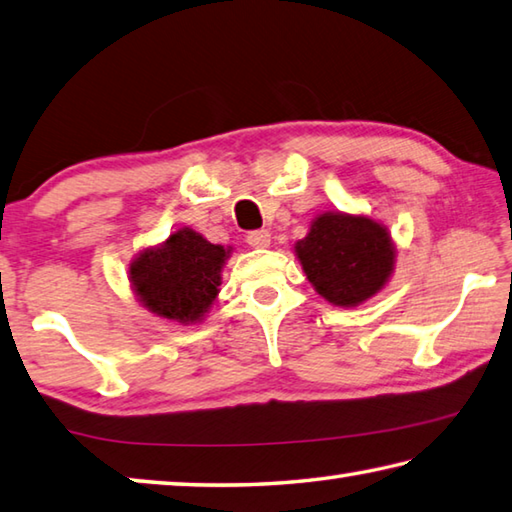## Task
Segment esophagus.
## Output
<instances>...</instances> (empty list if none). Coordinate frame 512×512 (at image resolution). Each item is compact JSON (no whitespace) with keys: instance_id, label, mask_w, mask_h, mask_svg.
Instances as JSON below:
<instances>
[{"instance_id":"esophagus-1","label":"esophagus","mask_w":512,"mask_h":512,"mask_svg":"<svg viewBox=\"0 0 512 512\" xmlns=\"http://www.w3.org/2000/svg\"><path fill=\"white\" fill-rule=\"evenodd\" d=\"M247 242H249V247H254V249H267V247H270V242H272V233L267 229L251 231L247 236Z\"/></svg>"}]
</instances>
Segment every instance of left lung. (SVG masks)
<instances>
[{
	"instance_id": "8db88e82",
	"label": "left lung",
	"mask_w": 512,
	"mask_h": 512,
	"mask_svg": "<svg viewBox=\"0 0 512 512\" xmlns=\"http://www.w3.org/2000/svg\"><path fill=\"white\" fill-rule=\"evenodd\" d=\"M396 254L387 224L364 213H319L306 238L294 242L312 288L339 308H357L382 292L396 270Z\"/></svg>"
}]
</instances>
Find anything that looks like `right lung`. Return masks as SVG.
Wrapping results in <instances>:
<instances>
[{
  "label": "right lung",
  "instance_id": "add662e5",
  "mask_svg": "<svg viewBox=\"0 0 512 512\" xmlns=\"http://www.w3.org/2000/svg\"><path fill=\"white\" fill-rule=\"evenodd\" d=\"M231 251L182 227L134 256L128 267L130 288L152 315L182 326L200 324L218 299L222 267Z\"/></svg>",
  "mask_w": 512,
  "mask_h": 512
}]
</instances>
